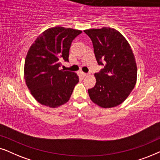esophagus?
Masks as SVG:
<instances>
[{"instance_id":"obj_1","label":"esophagus","mask_w":160,"mask_h":160,"mask_svg":"<svg viewBox=\"0 0 160 160\" xmlns=\"http://www.w3.org/2000/svg\"><path fill=\"white\" fill-rule=\"evenodd\" d=\"M81 74H82V75L83 76V77H87V76L88 75V73H85V72H81Z\"/></svg>"}]
</instances>
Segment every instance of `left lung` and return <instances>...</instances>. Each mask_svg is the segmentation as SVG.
<instances>
[{"mask_svg": "<svg viewBox=\"0 0 160 160\" xmlns=\"http://www.w3.org/2000/svg\"><path fill=\"white\" fill-rule=\"evenodd\" d=\"M93 43L97 63L105 68L94 74L96 84L88 89L93 103L102 108L116 107L125 101L137 82V63L129 42L111 28L84 30Z\"/></svg>", "mask_w": 160, "mask_h": 160, "instance_id": "obj_1", "label": "left lung"}]
</instances>
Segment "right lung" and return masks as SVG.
<instances>
[{
	"label": "right lung",
	"instance_id": "1",
	"mask_svg": "<svg viewBox=\"0 0 160 160\" xmlns=\"http://www.w3.org/2000/svg\"><path fill=\"white\" fill-rule=\"evenodd\" d=\"M80 30L55 26L40 34L30 47L24 65V78L34 99L55 108L69 101L78 83L75 72L59 69L61 60L68 61L72 42Z\"/></svg>",
	"mask_w": 160,
	"mask_h": 160
}]
</instances>
